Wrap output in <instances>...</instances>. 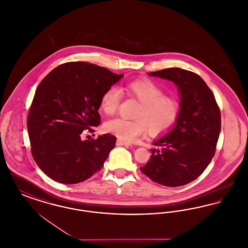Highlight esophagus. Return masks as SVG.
Listing matches in <instances>:
<instances>
[{"label": "esophagus", "instance_id": "1", "mask_svg": "<svg viewBox=\"0 0 248 248\" xmlns=\"http://www.w3.org/2000/svg\"><path fill=\"white\" fill-rule=\"evenodd\" d=\"M116 144H117V146H127V147L131 146V144L128 143V142L123 141V140H117Z\"/></svg>", "mask_w": 248, "mask_h": 248}]
</instances>
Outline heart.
<instances>
[{
  "label": "heart",
  "instance_id": "1",
  "mask_svg": "<svg viewBox=\"0 0 248 248\" xmlns=\"http://www.w3.org/2000/svg\"><path fill=\"white\" fill-rule=\"evenodd\" d=\"M126 94L140 102L137 108L135 120L110 119L105 124L107 132L116 136L123 141L131 142L144 136L148 130L151 135H161L171 129L180 112L177 97L166 95L157 83L149 80H135L125 85ZM122 92L112 85L105 90L100 98V108L108 115L118 109Z\"/></svg>",
  "mask_w": 248,
  "mask_h": 248
}]
</instances>
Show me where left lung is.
Segmentation results:
<instances>
[{
	"instance_id": "obj_1",
	"label": "left lung",
	"mask_w": 248,
	"mask_h": 248,
	"mask_svg": "<svg viewBox=\"0 0 248 248\" xmlns=\"http://www.w3.org/2000/svg\"><path fill=\"white\" fill-rule=\"evenodd\" d=\"M149 75L177 85L180 112L173 129L154 142L159 149L151 150V158L140 170L158 184L183 186L202 175L215 155L220 110L210 88L192 71L169 68Z\"/></svg>"
}]
</instances>
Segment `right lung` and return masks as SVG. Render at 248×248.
Here are the masks:
<instances>
[{
    "label": "right lung",
    "instance_id": "right-lung-1",
    "mask_svg": "<svg viewBox=\"0 0 248 248\" xmlns=\"http://www.w3.org/2000/svg\"><path fill=\"white\" fill-rule=\"evenodd\" d=\"M124 74L87 62H68L50 71L38 85L27 126L31 154L48 177L76 184L101 169L116 138L109 134L83 140L98 126L101 95Z\"/></svg>",
    "mask_w": 248,
    "mask_h": 248
}]
</instances>
